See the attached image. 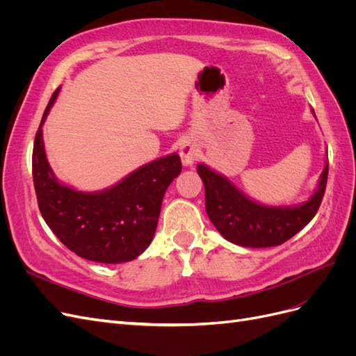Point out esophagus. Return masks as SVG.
<instances>
[{"label":"esophagus","instance_id":"1","mask_svg":"<svg viewBox=\"0 0 356 356\" xmlns=\"http://www.w3.org/2000/svg\"><path fill=\"white\" fill-rule=\"evenodd\" d=\"M179 154H181L182 163H184L186 166H190V165L195 163V160L197 159V156H199V148H197L196 144H193V143L187 141V143H184V144L181 145Z\"/></svg>","mask_w":356,"mask_h":356}]
</instances>
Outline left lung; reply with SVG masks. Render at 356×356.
Returning <instances> with one entry per match:
<instances>
[{
	"instance_id": "obj_1",
	"label": "left lung",
	"mask_w": 356,
	"mask_h": 356,
	"mask_svg": "<svg viewBox=\"0 0 356 356\" xmlns=\"http://www.w3.org/2000/svg\"><path fill=\"white\" fill-rule=\"evenodd\" d=\"M197 172L204 186L208 217L224 239L248 248H268L286 242L315 217L327 187L328 159L315 195L294 208L264 207L208 166L197 165Z\"/></svg>"
}]
</instances>
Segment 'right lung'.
<instances>
[{
  "instance_id": "add662e5",
  "label": "right lung",
  "mask_w": 356,
  "mask_h": 356,
  "mask_svg": "<svg viewBox=\"0 0 356 356\" xmlns=\"http://www.w3.org/2000/svg\"><path fill=\"white\" fill-rule=\"evenodd\" d=\"M58 93L59 89L46 106L32 149V178L42 218L70 251L86 260H135L153 241L165 191L181 174L179 156L157 159L104 191L62 186L49 166L41 131Z\"/></svg>"
}]
</instances>
